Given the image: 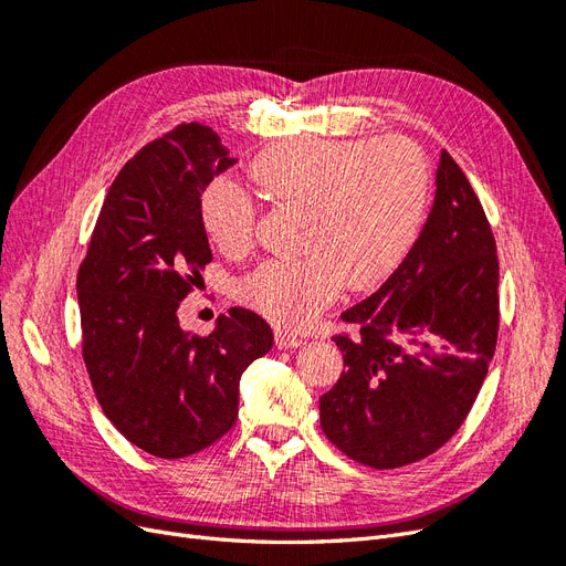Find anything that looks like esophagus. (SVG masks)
Instances as JSON below:
<instances>
[{"label": "esophagus", "mask_w": 566, "mask_h": 566, "mask_svg": "<svg viewBox=\"0 0 566 566\" xmlns=\"http://www.w3.org/2000/svg\"><path fill=\"white\" fill-rule=\"evenodd\" d=\"M302 345V337L287 333V331H276V347L279 349H295Z\"/></svg>", "instance_id": "obj_1"}]
</instances>
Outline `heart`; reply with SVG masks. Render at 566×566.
Listing matches in <instances>:
<instances>
[{
	"label": "heart",
	"mask_w": 566,
	"mask_h": 566,
	"mask_svg": "<svg viewBox=\"0 0 566 566\" xmlns=\"http://www.w3.org/2000/svg\"><path fill=\"white\" fill-rule=\"evenodd\" d=\"M250 177L271 202L302 210L304 254L256 264L233 287L238 302L283 328L312 323L342 285L382 283L413 245L432 188L430 163L403 136L276 144L252 160ZM200 219L224 252L252 248L256 210L233 181L208 184Z\"/></svg>",
	"instance_id": "1"
}]
</instances>
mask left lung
Returning a JSON list of instances; mask_svg holds the SVG:
<instances>
[{
  "instance_id": "8db88e82",
  "label": "left lung",
  "mask_w": 566,
  "mask_h": 566,
  "mask_svg": "<svg viewBox=\"0 0 566 566\" xmlns=\"http://www.w3.org/2000/svg\"><path fill=\"white\" fill-rule=\"evenodd\" d=\"M499 254L482 202L441 150L418 241L378 293L339 318L345 370L321 427L352 460L394 470L439 451L465 422L499 339Z\"/></svg>"
}]
</instances>
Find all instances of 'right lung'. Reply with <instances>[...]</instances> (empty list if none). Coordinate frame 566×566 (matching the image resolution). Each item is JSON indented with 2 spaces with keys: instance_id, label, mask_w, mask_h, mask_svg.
Segmentation results:
<instances>
[{
  "instance_id": "add662e5",
  "label": "right lung",
  "mask_w": 566,
  "mask_h": 566,
  "mask_svg": "<svg viewBox=\"0 0 566 566\" xmlns=\"http://www.w3.org/2000/svg\"><path fill=\"white\" fill-rule=\"evenodd\" d=\"M235 160L219 134L181 123L119 169L77 271L82 358L117 432L158 458L212 447L238 418L243 370L273 345L250 310L184 333L177 310L212 262L200 196Z\"/></svg>"
}]
</instances>
